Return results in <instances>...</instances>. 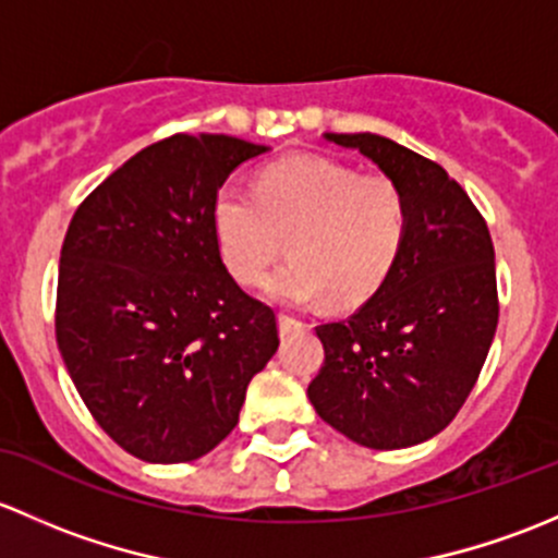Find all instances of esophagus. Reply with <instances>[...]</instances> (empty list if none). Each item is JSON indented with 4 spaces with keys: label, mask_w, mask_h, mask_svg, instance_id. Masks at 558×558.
I'll return each instance as SVG.
<instances>
[{
    "label": "esophagus",
    "mask_w": 558,
    "mask_h": 558,
    "mask_svg": "<svg viewBox=\"0 0 558 558\" xmlns=\"http://www.w3.org/2000/svg\"><path fill=\"white\" fill-rule=\"evenodd\" d=\"M301 330V322L295 317H287V314H279V332L281 336H290V332Z\"/></svg>",
    "instance_id": "1"
}]
</instances>
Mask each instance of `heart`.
I'll return each instance as SVG.
<instances>
[{
    "label": "heart",
    "mask_w": 558,
    "mask_h": 558,
    "mask_svg": "<svg viewBox=\"0 0 558 558\" xmlns=\"http://www.w3.org/2000/svg\"><path fill=\"white\" fill-rule=\"evenodd\" d=\"M215 239L231 277L257 284L290 250L263 292L284 306H308L327 292L332 306L365 301L392 271L408 231L403 191L389 177L319 155L266 166L255 191L226 185L211 209Z\"/></svg>",
    "instance_id": "obj_1"
}]
</instances>
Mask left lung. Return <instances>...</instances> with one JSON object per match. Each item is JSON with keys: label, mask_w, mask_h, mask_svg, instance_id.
Segmentation results:
<instances>
[{"label": "left lung", "mask_w": 558, "mask_h": 558, "mask_svg": "<svg viewBox=\"0 0 558 558\" xmlns=\"http://www.w3.org/2000/svg\"><path fill=\"white\" fill-rule=\"evenodd\" d=\"M403 191L408 231L392 271L343 322L319 325L314 411L365 449L435 438L468 400L497 330V271L484 217L433 160L378 134H322Z\"/></svg>", "instance_id": "obj_1"}]
</instances>
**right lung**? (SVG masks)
I'll use <instances>...</instances> for the list:
<instances>
[{
    "label": "right lung",
    "instance_id": "obj_1",
    "mask_svg": "<svg viewBox=\"0 0 558 558\" xmlns=\"http://www.w3.org/2000/svg\"><path fill=\"white\" fill-rule=\"evenodd\" d=\"M271 147L174 134L109 174L61 246L56 341L109 438L153 464L193 462L236 427L277 317L228 274L217 191Z\"/></svg>",
    "mask_w": 558,
    "mask_h": 558
}]
</instances>
